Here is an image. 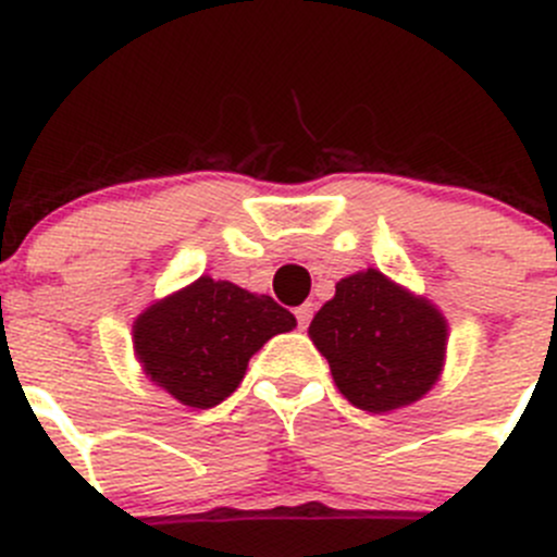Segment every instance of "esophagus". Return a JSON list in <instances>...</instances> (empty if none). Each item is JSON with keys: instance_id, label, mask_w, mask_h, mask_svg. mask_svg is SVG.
<instances>
[{"instance_id": "esophagus-1", "label": "esophagus", "mask_w": 557, "mask_h": 557, "mask_svg": "<svg viewBox=\"0 0 557 557\" xmlns=\"http://www.w3.org/2000/svg\"><path fill=\"white\" fill-rule=\"evenodd\" d=\"M310 318H312V305H310V301H305V305H301V307H296V321H299V329H307Z\"/></svg>"}]
</instances>
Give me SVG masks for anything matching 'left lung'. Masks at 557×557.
Instances as JSON below:
<instances>
[{
    "mask_svg": "<svg viewBox=\"0 0 557 557\" xmlns=\"http://www.w3.org/2000/svg\"><path fill=\"white\" fill-rule=\"evenodd\" d=\"M307 334L339 394L367 413L422 399L438 383L449 345L444 312L377 269L339 280Z\"/></svg>",
    "mask_w": 557,
    "mask_h": 557,
    "instance_id": "obj_1",
    "label": "left lung"
}]
</instances>
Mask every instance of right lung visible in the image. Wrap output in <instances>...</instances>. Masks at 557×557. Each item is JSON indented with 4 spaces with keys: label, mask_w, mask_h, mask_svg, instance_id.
Masks as SVG:
<instances>
[{
    "label": "right lung",
    "mask_w": 557,
    "mask_h": 557,
    "mask_svg": "<svg viewBox=\"0 0 557 557\" xmlns=\"http://www.w3.org/2000/svg\"><path fill=\"white\" fill-rule=\"evenodd\" d=\"M294 326L272 296L203 274L135 318L133 350L154 386L207 410L236 392L263 343Z\"/></svg>",
    "instance_id": "1"
}]
</instances>
